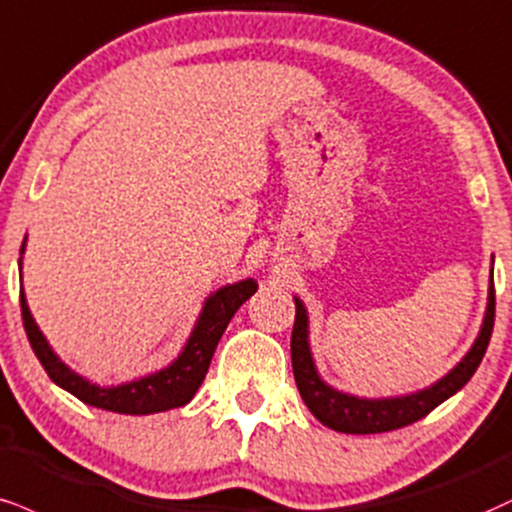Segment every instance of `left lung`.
I'll list each match as a JSON object with an SVG mask.
<instances>
[{
	"label": "left lung",
	"mask_w": 512,
	"mask_h": 512,
	"mask_svg": "<svg viewBox=\"0 0 512 512\" xmlns=\"http://www.w3.org/2000/svg\"><path fill=\"white\" fill-rule=\"evenodd\" d=\"M295 324L291 336V360H293V377L298 384L300 396L312 415L317 417L324 427L343 434H381L393 432V429L408 427V424L422 420L429 415L436 405L455 396L472 374L477 372L479 362L489 346L491 331H494V310L496 295L494 283H489V298H486V312L479 326V334L467 350L463 360L455 365L451 372L443 374L432 386L403 396H386V398H362L353 393L338 391L331 384H326L315 365L310 348V317H307L305 303L295 295Z\"/></svg>",
	"instance_id": "8db88e82"
}]
</instances>
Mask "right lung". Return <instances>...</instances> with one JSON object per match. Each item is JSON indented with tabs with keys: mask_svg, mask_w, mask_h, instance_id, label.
I'll return each mask as SVG.
<instances>
[{
	"mask_svg": "<svg viewBox=\"0 0 512 512\" xmlns=\"http://www.w3.org/2000/svg\"><path fill=\"white\" fill-rule=\"evenodd\" d=\"M23 250H26V240L21 245V260H18V269H23ZM257 291L255 279H243L236 283H226V286L217 288L209 293L202 305L200 315L195 319L193 331H190L186 346L181 348L169 365L157 369V372L145 374V377L123 381V384L100 386L95 381L85 379L76 369L66 365L61 357L54 353L52 346L47 343L45 334L40 331L38 322L30 315V307L26 300V293L21 288V315L23 326L30 346H33L35 355L45 367L49 379L69 391L83 403L92 405V408L119 412V415H152V412H166L181 408L193 400L195 391L200 389L202 379H205L209 362H212L214 350L221 334L229 326L231 317L236 315L238 307Z\"/></svg>",
	"mask_w": 512,
	"mask_h": 512,
	"instance_id": "right-lung-1",
	"label": "right lung"
}]
</instances>
